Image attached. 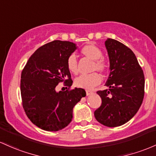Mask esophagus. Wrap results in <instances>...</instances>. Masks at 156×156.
I'll list each match as a JSON object with an SVG mask.
<instances>
[{
	"label": "esophagus",
	"mask_w": 156,
	"mask_h": 156,
	"mask_svg": "<svg viewBox=\"0 0 156 156\" xmlns=\"http://www.w3.org/2000/svg\"><path fill=\"white\" fill-rule=\"evenodd\" d=\"M92 93H93V92H91V91H89V90H86V94H87V96H89V95H92Z\"/></svg>",
	"instance_id": "1"
}]
</instances>
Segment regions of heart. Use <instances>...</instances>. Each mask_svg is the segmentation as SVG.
I'll use <instances>...</instances> for the list:
<instances>
[{"instance_id":"obj_1","label":"heart","mask_w":156,"mask_h":156,"mask_svg":"<svg viewBox=\"0 0 156 156\" xmlns=\"http://www.w3.org/2000/svg\"><path fill=\"white\" fill-rule=\"evenodd\" d=\"M81 53L89 59L94 61L92 71H98L104 73L107 69L106 61L102 58V51L93 44H89L81 49ZM67 68L70 73L76 75L78 73V60L75 55H71L67 60ZM101 81V77L97 73H92L88 75H81L75 80V86L79 88L91 90L97 86Z\"/></svg>"}]
</instances>
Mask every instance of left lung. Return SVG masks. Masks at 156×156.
<instances>
[{"label":"left lung","mask_w":156,"mask_h":156,"mask_svg":"<svg viewBox=\"0 0 156 156\" xmlns=\"http://www.w3.org/2000/svg\"><path fill=\"white\" fill-rule=\"evenodd\" d=\"M109 75L105 86L98 91L101 107L94 112L100 124L115 127L126 124L141 107L144 95V75L133 51L122 43L107 38Z\"/></svg>","instance_id":"obj_1"}]
</instances>
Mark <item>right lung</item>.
<instances>
[{"label":"right lung","instance_id":"1","mask_svg":"<svg viewBox=\"0 0 156 156\" xmlns=\"http://www.w3.org/2000/svg\"><path fill=\"white\" fill-rule=\"evenodd\" d=\"M69 41H54L37 49L21 73L20 93L27 117L37 127L55 132L73 119V107L86 96L83 89L56 91L59 82L72 86L67 60L77 49Z\"/></svg>","mask_w":156,"mask_h":156}]
</instances>
